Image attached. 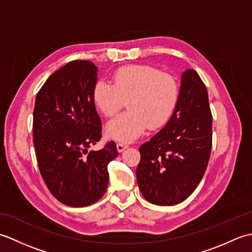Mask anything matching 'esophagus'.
Segmentation results:
<instances>
[{
  "label": "esophagus",
  "instance_id": "esophagus-1",
  "mask_svg": "<svg viewBox=\"0 0 252 252\" xmlns=\"http://www.w3.org/2000/svg\"><path fill=\"white\" fill-rule=\"evenodd\" d=\"M127 147H129V145H127L126 143L119 142V143L117 144V149H118V152H120V153L125 151V149H126V148H127Z\"/></svg>",
  "mask_w": 252,
  "mask_h": 252
}]
</instances>
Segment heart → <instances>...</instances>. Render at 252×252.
Wrapping results in <instances>:
<instances>
[{
    "instance_id": "1",
    "label": "heart",
    "mask_w": 252,
    "mask_h": 252,
    "mask_svg": "<svg viewBox=\"0 0 252 252\" xmlns=\"http://www.w3.org/2000/svg\"><path fill=\"white\" fill-rule=\"evenodd\" d=\"M112 84L98 80L92 92L94 105L106 117L115 116L126 100L127 111L110 120L106 133L116 141L129 142L141 136L147 126H164L180 99V85L172 74L148 65H127L111 76Z\"/></svg>"
}]
</instances>
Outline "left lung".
<instances>
[{
	"mask_svg": "<svg viewBox=\"0 0 252 252\" xmlns=\"http://www.w3.org/2000/svg\"><path fill=\"white\" fill-rule=\"evenodd\" d=\"M212 147V115L208 91L192 69L182 73L180 99L163 129L140 146L136 180L154 205L184 201L200 183Z\"/></svg>",
	"mask_w": 252,
	"mask_h": 252,
	"instance_id": "left-lung-1",
	"label": "left lung"
}]
</instances>
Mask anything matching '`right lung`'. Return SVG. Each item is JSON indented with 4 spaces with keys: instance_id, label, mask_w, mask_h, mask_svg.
I'll return each mask as SVG.
<instances>
[{
    "instance_id": "right-lung-1",
    "label": "right lung",
    "mask_w": 252,
    "mask_h": 252,
    "mask_svg": "<svg viewBox=\"0 0 252 252\" xmlns=\"http://www.w3.org/2000/svg\"><path fill=\"white\" fill-rule=\"evenodd\" d=\"M97 67L73 61L51 74L36 94L33 144L42 178L52 195L69 207L90 206L108 186L107 165L118 156L115 142L88 153L101 137L92 92Z\"/></svg>"
}]
</instances>
